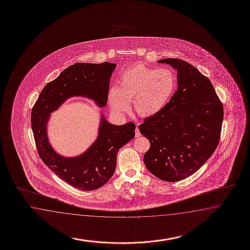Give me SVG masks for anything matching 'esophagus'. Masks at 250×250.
Instances as JSON below:
<instances>
[{
	"instance_id": "esophagus-1",
	"label": "esophagus",
	"mask_w": 250,
	"mask_h": 250,
	"mask_svg": "<svg viewBox=\"0 0 250 250\" xmlns=\"http://www.w3.org/2000/svg\"><path fill=\"white\" fill-rule=\"evenodd\" d=\"M139 136H141V133H140V131H139V128L136 127V129H135V137L138 138Z\"/></svg>"
}]
</instances>
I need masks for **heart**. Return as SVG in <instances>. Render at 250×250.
<instances>
[{
  "label": "heart",
  "mask_w": 250,
  "mask_h": 250,
  "mask_svg": "<svg viewBox=\"0 0 250 250\" xmlns=\"http://www.w3.org/2000/svg\"><path fill=\"white\" fill-rule=\"evenodd\" d=\"M177 87V78L167 68L152 69L135 64L123 72L118 89L108 91L112 109L124 113L133 101L134 111L142 117H151L161 111L172 97Z\"/></svg>",
  "instance_id": "obj_1"
}]
</instances>
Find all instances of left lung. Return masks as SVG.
Listing matches in <instances>:
<instances>
[{"label": "left lung", "mask_w": 250, "mask_h": 250, "mask_svg": "<svg viewBox=\"0 0 250 250\" xmlns=\"http://www.w3.org/2000/svg\"><path fill=\"white\" fill-rule=\"evenodd\" d=\"M178 71V89L164 108L139 125L150 141L145 166L167 182L196 172L216 149L223 120V106L208 78L183 60L158 61Z\"/></svg>", "instance_id": "1"}]
</instances>
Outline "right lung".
Masks as SVG:
<instances>
[{
	"mask_svg": "<svg viewBox=\"0 0 250 250\" xmlns=\"http://www.w3.org/2000/svg\"><path fill=\"white\" fill-rule=\"evenodd\" d=\"M112 62H77L66 68L44 86L31 112V127L39 157L44 164L75 188L91 191L104 186L115 172L117 152L134 138L135 125H115L101 114L98 137L81 155L66 158L53 149L47 137V123L52 112L72 97H86L97 105H106Z\"/></svg>",
	"mask_w": 250,
	"mask_h": 250,
	"instance_id": "obj_1",
	"label": "right lung"
}]
</instances>
